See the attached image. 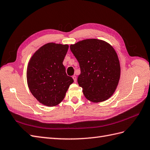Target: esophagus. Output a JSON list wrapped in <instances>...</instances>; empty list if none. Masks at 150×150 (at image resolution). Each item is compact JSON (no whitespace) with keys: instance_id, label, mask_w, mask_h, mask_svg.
I'll use <instances>...</instances> for the list:
<instances>
[{"instance_id":"34e87169","label":"esophagus","mask_w":150,"mask_h":150,"mask_svg":"<svg viewBox=\"0 0 150 150\" xmlns=\"http://www.w3.org/2000/svg\"><path fill=\"white\" fill-rule=\"evenodd\" d=\"M72 78H73V79H74V82H76V76L75 75H74V76H72Z\"/></svg>"}]
</instances>
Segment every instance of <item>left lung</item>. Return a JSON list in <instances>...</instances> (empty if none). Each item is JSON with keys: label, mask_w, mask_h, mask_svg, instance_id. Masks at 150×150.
<instances>
[{"label": "left lung", "mask_w": 150, "mask_h": 150, "mask_svg": "<svg viewBox=\"0 0 150 150\" xmlns=\"http://www.w3.org/2000/svg\"><path fill=\"white\" fill-rule=\"evenodd\" d=\"M79 63L77 82L88 100L99 103L115 93L120 77V65L114 48L104 40L90 38L70 45Z\"/></svg>", "instance_id": "left-lung-1"}]
</instances>
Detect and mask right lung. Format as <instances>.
Wrapping results in <instances>:
<instances>
[{"label":"right lung","instance_id":"add662e5","mask_svg":"<svg viewBox=\"0 0 150 150\" xmlns=\"http://www.w3.org/2000/svg\"><path fill=\"white\" fill-rule=\"evenodd\" d=\"M68 47L67 44L47 43L35 51L29 61L26 70L28 86L42 105H59L74 82L63 64Z\"/></svg>","mask_w":150,"mask_h":150}]
</instances>
